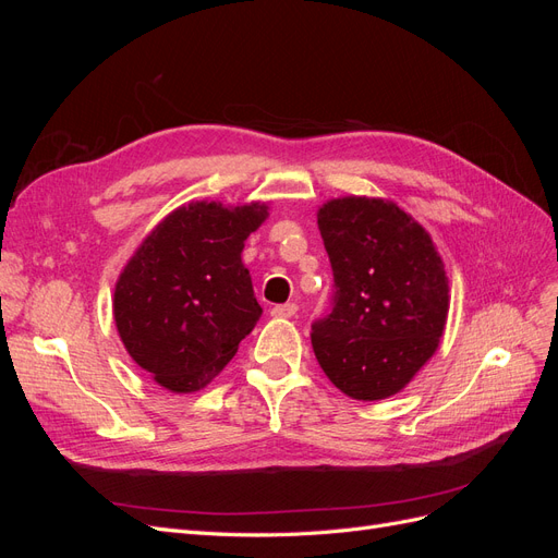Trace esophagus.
Returning <instances> with one entry per match:
<instances>
[{
  "mask_svg": "<svg viewBox=\"0 0 558 558\" xmlns=\"http://www.w3.org/2000/svg\"><path fill=\"white\" fill-rule=\"evenodd\" d=\"M295 312H298L295 302H286V305H275L272 310H269V314H272L275 318H291V316H295Z\"/></svg>",
  "mask_w": 558,
  "mask_h": 558,
  "instance_id": "esophagus-1",
  "label": "esophagus"
}]
</instances>
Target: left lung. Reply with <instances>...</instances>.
<instances>
[{"label":"left lung","mask_w":558,"mask_h":558,"mask_svg":"<svg viewBox=\"0 0 558 558\" xmlns=\"http://www.w3.org/2000/svg\"><path fill=\"white\" fill-rule=\"evenodd\" d=\"M316 218L335 279L330 314L312 324L316 361L349 398L384 400L440 344L449 312L442 258L388 199H328Z\"/></svg>","instance_id":"obj_1"}]
</instances>
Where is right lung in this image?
Here are the masks:
<instances>
[{"mask_svg":"<svg viewBox=\"0 0 558 558\" xmlns=\"http://www.w3.org/2000/svg\"><path fill=\"white\" fill-rule=\"evenodd\" d=\"M265 218L260 202H191L162 218L118 277V335L167 391L205 388L260 318L242 248Z\"/></svg>","mask_w":558,"mask_h":558,"instance_id":"add662e5","label":"right lung"}]
</instances>
